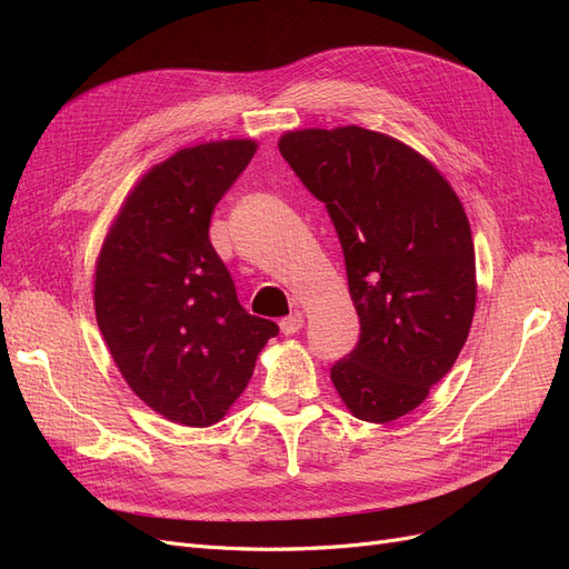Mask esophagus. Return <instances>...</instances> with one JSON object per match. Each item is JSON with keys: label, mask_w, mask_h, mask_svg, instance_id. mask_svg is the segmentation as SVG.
I'll list each match as a JSON object with an SVG mask.
<instances>
[{"label": "esophagus", "mask_w": 569, "mask_h": 569, "mask_svg": "<svg viewBox=\"0 0 569 569\" xmlns=\"http://www.w3.org/2000/svg\"><path fill=\"white\" fill-rule=\"evenodd\" d=\"M303 327V316L301 313H291V316H287V318H282L280 320V330H282V335H297L299 330Z\"/></svg>", "instance_id": "1"}]
</instances>
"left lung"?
<instances>
[{
	"instance_id": "obj_1",
	"label": "left lung",
	"mask_w": 569,
	"mask_h": 569,
	"mask_svg": "<svg viewBox=\"0 0 569 569\" xmlns=\"http://www.w3.org/2000/svg\"><path fill=\"white\" fill-rule=\"evenodd\" d=\"M280 153L332 218L360 320L332 382L358 420L391 422L427 399L468 339L477 299L468 216L432 163L382 132L295 130Z\"/></svg>"
}]
</instances>
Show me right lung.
<instances>
[{"label": "right lung", "mask_w": 569, "mask_h": 569, "mask_svg": "<svg viewBox=\"0 0 569 569\" xmlns=\"http://www.w3.org/2000/svg\"><path fill=\"white\" fill-rule=\"evenodd\" d=\"M251 140L182 149L153 166L126 199L94 274L97 325L130 389L166 420L209 427L280 332L237 301L209 226L244 173Z\"/></svg>", "instance_id": "1"}]
</instances>
